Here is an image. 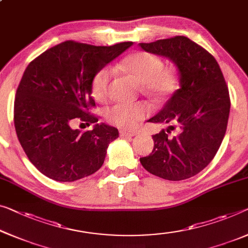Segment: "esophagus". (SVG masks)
<instances>
[{
  "label": "esophagus",
  "instance_id": "esophagus-1",
  "mask_svg": "<svg viewBox=\"0 0 248 248\" xmlns=\"http://www.w3.org/2000/svg\"><path fill=\"white\" fill-rule=\"evenodd\" d=\"M120 135L123 137H134L137 135L136 131H130V130H121Z\"/></svg>",
  "mask_w": 248,
  "mask_h": 248
}]
</instances>
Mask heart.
Instances as JSON below:
<instances>
[{
	"label": "heart",
	"instance_id": "obj_1",
	"mask_svg": "<svg viewBox=\"0 0 248 248\" xmlns=\"http://www.w3.org/2000/svg\"><path fill=\"white\" fill-rule=\"evenodd\" d=\"M123 68L131 73L153 94L164 95L175 86V77L164 71L165 65L156 55L139 51L130 54L123 61ZM111 69L101 68L92 79L91 88L93 97L98 100H106L109 93ZM149 107L146 103H118L107 111V119L119 128H134L148 113Z\"/></svg>",
	"mask_w": 248,
	"mask_h": 248
}]
</instances>
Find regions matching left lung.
<instances>
[{
  "instance_id": "8db88e82",
  "label": "left lung",
  "mask_w": 248,
  "mask_h": 248,
  "mask_svg": "<svg viewBox=\"0 0 248 248\" xmlns=\"http://www.w3.org/2000/svg\"><path fill=\"white\" fill-rule=\"evenodd\" d=\"M146 52L173 62L179 89L148 123L168 128L153 136L154 149L140 158L147 171L167 180H183L201 172L218 151L227 129L231 100L215 58L186 36L139 43ZM177 129V135L168 134Z\"/></svg>"
}]
</instances>
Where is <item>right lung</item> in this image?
<instances>
[{
    "instance_id": "add662e5",
    "label": "right lung",
    "mask_w": 248,
    "mask_h": 248,
    "mask_svg": "<svg viewBox=\"0 0 248 248\" xmlns=\"http://www.w3.org/2000/svg\"><path fill=\"white\" fill-rule=\"evenodd\" d=\"M132 46H95L65 41L27 66L14 100V125L24 153L40 172L57 182H75L101 168L117 128L98 124L92 79L97 71ZM76 120L94 123L92 131L73 129Z\"/></svg>"
}]
</instances>
